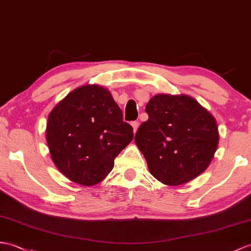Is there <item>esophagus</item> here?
Wrapping results in <instances>:
<instances>
[{
	"label": "esophagus",
	"instance_id": "1",
	"mask_svg": "<svg viewBox=\"0 0 251 251\" xmlns=\"http://www.w3.org/2000/svg\"><path fill=\"white\" fill-rule=\"evenodd\" d=\"M131 126H132V128H133V132H137V130H138V128H139V122L138 121H133V122H131Z\"/></svg>",
	"mask_w": 251,
	"mask_h": 251
}]
</instances>
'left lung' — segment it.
Segmentation results:
<instances>
[{"label": "left lung", "mask_w": 251, "mask_h": 251, "mask_svg": "<svg viewBox=\"0 0 251 251\" xmlns=\"http://www.w3.org/2000/svg\"><path fill=\"white\" fill-rule=\"evenodd\" d=\"M149 120L135 142L159 182L177 186L206 170L219 141L214 116L194 98L159 94L145 107Z\"/></svg>", "instance_id": "left-lung-1"}]
</instances>
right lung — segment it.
<instances>
[{"mask_svg": "<svg viewBox=\"0 0 251 251\" xmlns=\"http://www.w3.org/2000/svg\"><path fill=\"white\" fill-rule=\"evenodd\" d=\"M132 127L101 86L78 87L52 109L46 139L52 160L71 180L84 186L106 177L131 142Z\"/></svg>", "mask_w": 251, "mask_h": 251, "instance_id": "right-lung-1", "label": "right lung"}]
</instances>
